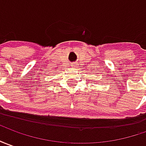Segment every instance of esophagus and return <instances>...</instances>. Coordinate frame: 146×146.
<instances>
[{"mask_svg": "<svg viewBox=\"0 0 146 146\" xmlns=\"http://www.w3.org/2000/svg\"><path fill=\"white\" fill-rule=\"evenodd\" d=\"M76 66H77V64H76V63H72V64H71V67H76Z\"/></svg>", "mask_w": 146, "mask_h": 146, "instance_id": "esophagus-1", "label": "esophagus"}]
</instances>
